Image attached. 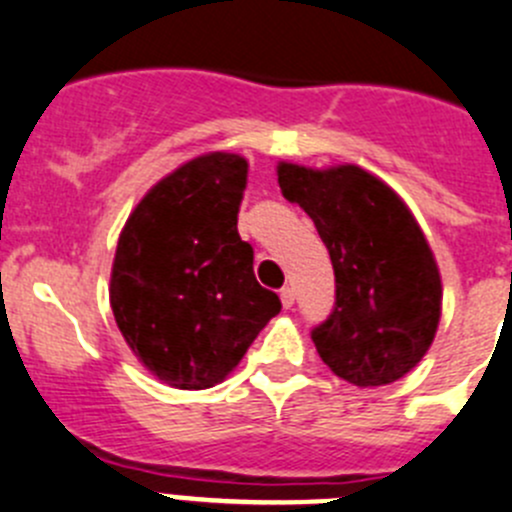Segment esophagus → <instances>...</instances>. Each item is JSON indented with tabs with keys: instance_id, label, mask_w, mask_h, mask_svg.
<instances>
[{
	"instance_id": "esophagus-1",
	"label": "esophagus",
	"mask_w": 512,
	"mask_h": 512,
	"mask_svg": "<svg viewBox=\"0 0 512 512\" xmlns=\"http://www.w3.org/2000/svg\"><path fill=\"white\" fill-rule=\"evenodd\" d=\"M294 301H296L294 289H284V291H281V306H284V309H291V306H294Z\"/></svg>"
}]
</instances>
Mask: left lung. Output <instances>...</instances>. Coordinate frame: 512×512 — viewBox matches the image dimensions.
Segmentation results:
<instances>
[{"mask_svg":"<svg viewBox=\"0 0 512 512\" xmlns=\"http://www.w3.org/2000/svg\"><path fill=\"white\" fill-rule=\"evenodd\" d=\"M279 188L314 221L337 279L332 316L311 332L337 377L382 387L432 347L442 314L435 253L407 203L359 165H276Z\"/></svg>","mask_w":512,"mask_h":512,"instance_id":"8db88e82","label":"left lung"}]
</instances>
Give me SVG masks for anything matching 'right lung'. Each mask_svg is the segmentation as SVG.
<instances>
[{"label": "right lung", "instance_id": "1", "mask_svg": "<svg viewBox=\"0 0 512 512\" xmlns=\"http://www.w3.org/2000/svg\"><path fill=\"white\" fill-rule=\"evenodd\" d=\"M248 160L213 150L160 178L125 221L110 306L125 344L175 389L223 382L281 311L238 236Z\"/></svg>", "mask_w": 512, "mask_h": 512}]
</instances>
